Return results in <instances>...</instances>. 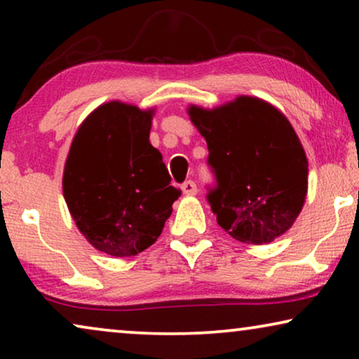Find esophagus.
I'll return each instance as SVG.
<instances>
[{"instance_id": "34e87169", "label": "esophagus", "mask_w": 359, "mask_h": 359, "mask_svg": "<svg viewBox=\"0 0 359 359\" xmlns=\"http://www.w3.org/2000/svg\"><path fill=\"white\" fill-rule=\"evenodd\" d=\"M181 189H183V193L184 194H188V196H194V194H198V186H196V183L194 181H184L183 184H181Z\"/></svg>"}]
</instances>
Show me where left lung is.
<instances>
[{"label": "left lung", "instance_id": "obj_1", "mask_svg": "<svg viewBox=\"0 0 359 359\" xmlns=\"http://www.w3.org/2000/svg\"><path fill=\"white\" fill-rule=\"evenodd\" d=\"M189 119L208 142L217 186L208 201L217 224L242 243L264 245L287 232L307 196L309 163L291 122L253 96L204 109Z\"/></svg>", "mask_w": 359, "mask_h": 359}]
</instances>
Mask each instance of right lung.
Returning a JSON list of instances; mask_svg holds the SVG:
<instances>
[{"label": "right lung", "mask_w": 359, "mask_h": 359, "mask_svg": "<svg viewBox=\"0 0 359 359\" xmlns=\"http://www.w3.org/2000/svg\"><path fill=\"white\" fill-rule=\"evenodd\" d=\"M155 109L109 101L78 127L63 168V198L88 242L126 258L156 242L181 191L150 144Z\"/></svg>", "instance_id": "1"}]
</instances>
